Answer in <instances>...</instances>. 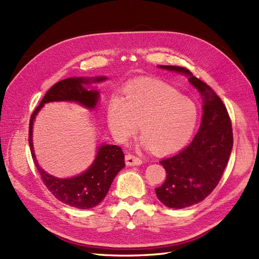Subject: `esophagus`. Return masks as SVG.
I'll list each match as a JSON object with an SVG mask.
<instances>
[{
	"mask_svg": "<svg viewBox=\"0 0 259 259\" xmlns=\"http://www.w3.org/2000/svg\"><path fill=\"white\" fill-rule=\"evenodd\" d=\"M125 162H126V165L128 166H135V165H140L143 163L142 159L139 156H136L134 154H126L125 155Z\"/></svg>",
	"mask_w": 259,
	"mask_h": 259,
	"instance_id": "34e87169",
	"label": "esophagus"
}]
</instances>
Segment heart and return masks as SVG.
I'll return each mask as SVG.
<instances>
[{"label":"heart","mask_w":259,"mask_h":259,"mask_svg":"<svg viewBox=\"0 0 259 259\" xmlns=\"http://www.w3.org/2000/svg\"><path fill=\"white\" fill-rule=\"evenodd\" d=\"M109 128L125 144L138 130L142 145L159 154L184 147L198 121L197 106L168 84L143 79L123 89V97L114 96L107 109Z\"/></svg>","instance_id":"1"}]
</instances>
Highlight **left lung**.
<instances>
[{
  "mask_svg": "<svg viewBox=\"0 0 259 259\" xmlns=\"http://www.w3.org/2000/svg\"><path fill=\"white\" fill-rule=\"evenodd\" d=\"M189 76L203 96V115L191 144L160 163L166 179L155 188L158 199L170 208H185L204 200L221 180L233 146L231 120L222 99L209 86L178 66H159Z\"/></svg>",
  "mask_w": 259,
  "mask_h": 259,
  "instance_id": "8db88e82",
  "label": "left lung"
}]
</instances>
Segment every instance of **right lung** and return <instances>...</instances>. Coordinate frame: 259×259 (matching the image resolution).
<instances>
[{
    "instance_id": "obj_1",
    "label": "right lung",
    "mask_w": 259,
    "mask_h": 259,
    "mask_svg": "<svg viewBox=\"0 0 259 259\" xmlns=\"http://www.w3.org/2000/svg\"><path fill=\"white\" fill-rule=\"evenodd\" d=\"M105 76H97L94 79L85 77H69L54 84L45 94L40 105L31 114L29 124V146L31 155L34 161L38 174L41 175L44 185L53 195L67 205L81 209H88L98 205L105 199L116 174L125 166L124 153L121 147L115 145H103L98 149L96 159L81 175L71 178H57L46 173L35 159L32 143V125L36 113L46 103L51 101H75L84 107L95 108L99 93L97 91H88L83 84L92 82H101Z\"/></svg>"
}]
</instances>
